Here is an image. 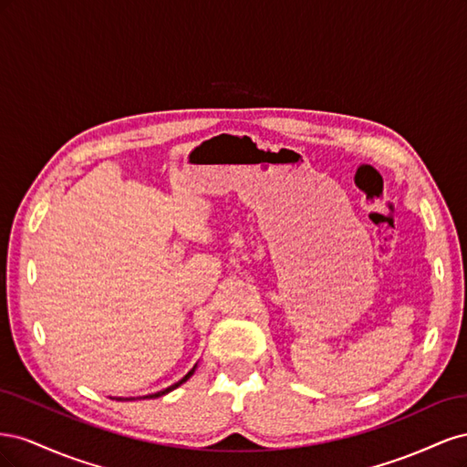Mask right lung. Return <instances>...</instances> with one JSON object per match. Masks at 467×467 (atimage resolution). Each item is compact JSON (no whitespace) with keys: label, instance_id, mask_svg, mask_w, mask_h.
<instances>
[{"label":"right lung","instance_id":"obj_1","mask_svg":"<svg viewBox=\"0 0 467 467\" xmlns=\"http://www.w3.org/2000/svg\"><path fill=\"white\" fill-rule=\"evenodd\" d=\"M194 368H196V366H194ZM194 368H192V370H191V372H189V374H187L185 378H182L181 381H177V384H173V386H169V388H165L163 391H158V393H151V395H146V400H155V398H161V395H165V393H169V391H173L175 388H179V386L182 384V381H187V379H189V378H191V376L194 374Z\"/></svg>","mask_w":467,"mask_h":467}]
</instances>
